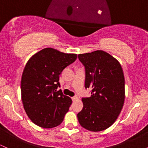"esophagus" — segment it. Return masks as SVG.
<instances>
[{
    "mask_svg": "<svg viewBox=\"0 0 148 148\" xmlns=\"http://www.w3.org/2000/svg\"><path fill=\"white\" fill-rule=\"evenodd\" d=\"M78 99V97L76 96H74V97H72V101H76V99Z\"/></svg>",
    "mask_w": 148,
    "mask_h": 148,
    "instance_id": "34e87169",
    "label": "esophagus"
}]
</instances>
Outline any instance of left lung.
<instances>
[{
	"instance_id": "left-lung-1",
	"label": "left lung",
	"mask_w": 148,
	"mask_h": 148,
	"mask_svg": "<svg viewBox=\"0 0 148 148\" xmlns=\"http://www.w3.org/2000/svg\"><path fill=\"white\" fill-rule=\"evenodd\" d=\"M85 67V88L91 96L83 97L84 108L77 114L80 125L92 132L111 126L118 118L125 101V77L121 65L108 53L96 51L79 54Z\"/></svg>"
}]
</instances>
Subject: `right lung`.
Here are the masks:
<instances>
[{"mask_svg":"<svg viewBox=\"0 0 148 148\" xmlns=\"http://www.w3.org/2000/svg\"><path fill=\"white\" fill-rule=\"evenodd\" d=\"M76 58V54L46 48L27 62L21 77V99L25 113L34 124L52 128L63 121L72 101L61 90H57L60 87L59 75Z\"/></svg>","mask_w":148,"mask_h":148,"instance_id":"add662e5","label":"right lung"}]
</instances>
